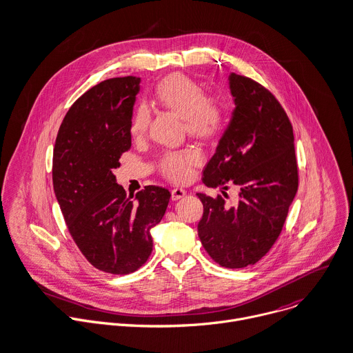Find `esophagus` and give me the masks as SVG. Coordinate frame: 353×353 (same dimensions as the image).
<instances>
[{
  "mask_svg": "<svg viewBox=\"0 0 353 353\" xmlns=\"http://www.w3.org/2000/svg\"><path fill=\"white\" fill-rule=\"evenodd\" d=\"M185 194H186V190L182 189V188H174V189L171 190V199H172V200H179V199H182Z\"/></svg>",
  "mask_w": 353,
  "mask_h": 353,
  "instance_id": "esophagus-1",
  "label": "esophagus"
}]
</instances>
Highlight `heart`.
Returning <instances> with one entry per match:
<instances>
[{"mask_svg": "<svg viewBox=\"0 0 353 353\" xmlns=\"http://www.w3.org/2000/svg\"><path fill=\"white\" fill-rule=\"evenodd\" d=\"M153 97L159 104L178 114L183 119L188 133L197 137L217 134L227 121L225 101L219 96H204L203 88L182 74H174L163 79L156 86ZM148 119L145 108L136 111L133 119L134 134L146 129ZM201 159V153L194 148L168 152L161 159V171L174 182H188Z\"/></svg>", "mask_w": 353, "mask_h": 353, "instance_id": "b5f03b06", "label": "heart"}]
</instances>
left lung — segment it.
I'll return each instance as SVG.
<instances>
[{
  "label": "left lung",
  "instance_id": "left-lung-1",
  "mask_svg": "<svg viewBox=\"0 0 353 353\" xmlns=\"http://www.w3.org/2000/svg\"><path fill=\"white\" fill-rule=\"evenodd\" d=\"M228 85L235 108L203 183L225 190L235 185L239 199L230 205L223 196L197 193L204 208L197 234L216 263L243 268L265 256L279 236L298 192V165L294 129L278 100L234 72Z\"/></svg>",
  "mask_w": 353,
  "mask_h": 353
}]
</instances>
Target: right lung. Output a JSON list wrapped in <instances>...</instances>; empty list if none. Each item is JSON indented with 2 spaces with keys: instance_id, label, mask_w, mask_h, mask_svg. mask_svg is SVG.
I'll return each instance as SVG.
<instances>
[{
  "instance_id": "1",
  "label": "right lung",
  "mask_w": 353,
  "mask_h": 353,
  "mask_svg": "<svg viewBox=\"0 0 353 353\" xmlns=\"http://www.w3.org/2000/svg\"><path fill=\"white\" fill-rule=\"evenodd\" d=\"M140 78L107 79L66 112L55 140L52 185L66 227L96 268L129 274L152 250V230L163 220L171 193L146 186L133 196L112 170L130 149L132 114Z\"/></svg>"
}]
</instances>
